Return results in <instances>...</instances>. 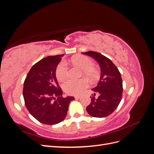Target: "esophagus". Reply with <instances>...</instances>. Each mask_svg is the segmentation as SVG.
Returning a JSON list of instances; mask_svg holds the SVG:
<instances>
[{"mask_svg":"<svg viewBox=\"0 0 154 154\" xmlns=\"http://www.w3.org/2000/svg\"><path fill=\"white\" fill-rule=\"evenodd\" d=\"M80 97H81V96H74V98L75 99H79V98H80Z\"/></svg>","mask_w":154,"mask_h":154,"instance_id":"34e87169","label":"esophagus"}]
</instances>
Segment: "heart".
<instances>
[{
    "mask_svg": "<svg viewBox=\"0 0 154 154\" xmlns=\"http://www.w3.org/2000/svg\"><path fill=\"white\" fill-rule=\"evenodd\" d=\"M71 62L75 66L82 68V73L91 82L96 81L99 77V71L94 66L92 60L85 55H78L71 58ZM69 68L66 62H60L56 68L55 74L57 80L63 82L68 77ZM88 87V82L85 78L80 80H69L65 82L62 87L69 95L80 94L84 88Z\"/></svg>",
    "mask_w": 154,
    "mask_h": 154,
    "instance_id": "b5f03b06",
    "label": "heart"
}]
</instances>
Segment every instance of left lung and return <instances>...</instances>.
<instances>
[{"instance_id":"8db88e82","label":"left lung","mask_w":154,"mask_h":154,"mask_svg":"<svg viewBox=\"0 0 154 154\" xmlns=\"http://www.w3.org/2000/svg\"><path fill=\"white\" fill-rule=\"evenodd\" d=\"M83 54L94 58L101 67V78L97 85L92 88L91 102L86 108L88 114L94 118H104L117 109L123 96V81L114 63L104 55L95 51ZM99 94L96 98L95 94Z\"/></svg>"}]
</instances>
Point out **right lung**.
<instances>
[{
    "label": "right lung",
    "mask_w": 154,
    "mask_h": 154,
    "mask_svg": "<svg viewBox=\"0 0 154 154\" xmlns=\"http://www.w3.org/2000/svg\"><path fill=\"white\" fill-rule=\"evenodd\" d=\"M63 54L49 56L34 64L24 83L23 96L29 112L39 122L55 125L66 118L72 96L63 97L55 71ZM57 99H55V97Z\"/></svg>",
    "instance_id": "add662e5"
}]
</instances>
